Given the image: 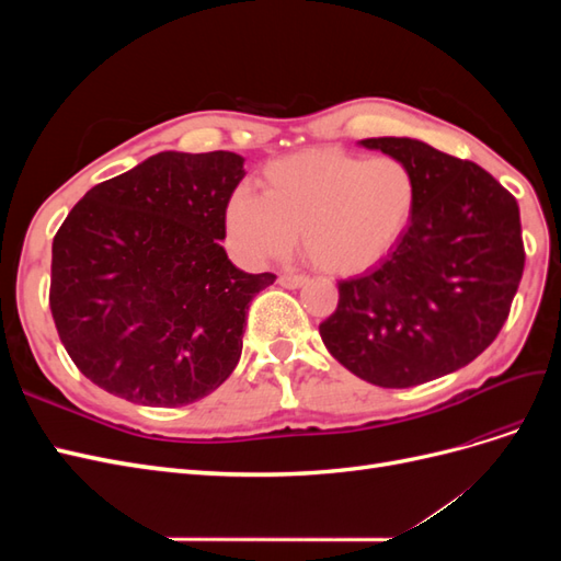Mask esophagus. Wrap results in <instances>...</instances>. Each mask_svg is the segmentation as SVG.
I'll use <instances>...</instances> for the list:
<instances>
[{"instance_id": "obj_1", "label": "esophagus", "mask_w": 561, "mask_h": 561, "mask_svg": "<svg viewBox=\"0 0 561 561\" xmlns=\"http://www.w3.org/2000/svg\"><path fill=\"white\" fill-rule=\"evenodd\" d=\"M307 280H309V278L301 276V274H283V276L278 278V283H280L283 287H290V290H297V287H301Z\"/></svg>"}]
</instances>
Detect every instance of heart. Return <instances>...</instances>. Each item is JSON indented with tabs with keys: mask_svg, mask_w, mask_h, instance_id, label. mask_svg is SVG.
I'll return each instance as SVG.
<instances>
[{
	"mask_svg": "<svg viewBox=\"0 0 561 561\" xmlns=\"http://www.w3.org/2000/svg\"><path fill=\"white\" fill-rule=\"evenodd\" d=\"M414 208L416 180L400 159L311 149L268 163L264 194L236 186L225 217L250 262L280 260L301 239L313 266L360 274L398 245Z\"/></svg>",
	"mask_w": 561,
	"mask_h": 561,
	"instance_id": "heart-1",
	"label": "heart"
}]
</instances>
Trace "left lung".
I'll return each mask as SVG.
<instances>
[{
  "mask_svg": "<svg viewBox=\"0 0 561 561\" xmlns=\"http://www.w3.org/2000/svg\"><path fill=\"white\" fill-rule=\"evenodd\" d=\"M416 180L412 222L388 257L339 280L322 344L355 377L410 388L472 363L511 313L524 271L519 206L484 168L412 138H367Z\"/></svg>",
  "mask_w": 561,
  "mask_h": 561,
  "instance_id": "left-lung-1",
  "label": "left lung"
}]
</instances>
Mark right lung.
Wrapping results in <instances>:
<instances>
[{"mask_svg":"<svg viewBox=\"0 0 561 561\" xmlns=\"http://www.w3.org/2000/svg\"><path fill=\"white\" fill-rule=\"evenodd\" d=\"M233 151H161L95 184L54 239L48 307L87 379L145 407L210 396L239 365L252 297L276 280L222 248Z\"/></svg>","mask_w":561,"mask_h":561,"instance_id":"1","label":"right lung"}]
</instances>
